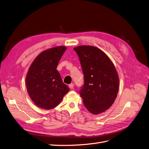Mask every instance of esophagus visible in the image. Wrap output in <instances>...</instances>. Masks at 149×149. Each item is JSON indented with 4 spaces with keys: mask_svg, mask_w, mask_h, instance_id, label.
Segmentation results:
<instances>
[{
    "mask_svg": "<svg viewBox=\"0 0 149 149\" xmlns=\"http://www.w3.org/2000/svg\"><path fill=\"white\" fill-rule=\"evenodd\" d=\"M69 88H71V89L74 88V84L73 83H72V84H69Z\"/></svg>",
    "mask_w": 149,
    "mask_h": 149,
    "instance_id": "1",
    "label": "esophagus"
}]
</instances>
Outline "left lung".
<instances>
[{"instance_id":"1","label":"left lung","mask_w":149,"mask_h":149,"mask_svg":"<svg viewBox=\"0 0 149 149\" xmlns=\"http://www.w3.org/2000/svg\"><path fill=\"white\" fill-rule=\"evenodd\" d=\"M78 55L84 84L79 91L85 107L93 114L109 109L116 100L119 80L113 63L104 52L93 46L74 48Z\"/></svg>"}]
</instances>
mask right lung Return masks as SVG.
I'll use <instances>...</instances> for the list:
<instances>
[{
    "label": "right lung",
    "mask_w": 149,
    "mask_h": 149,
    "mask_svg": "<svg viewBox=\"0 0 149 149\" xmlns=\"http://www.w3.org/2000/svg\"><path fill=\"white\" fill-rule=\"evenodd\" d=\"M66 49L59 46L43 51L29 68L26 77L27 92L39 107L47 110L56 107L69 91L57 70Z\"/></svg>",
    "instance_id": "add662e5"
}]
</instances>
